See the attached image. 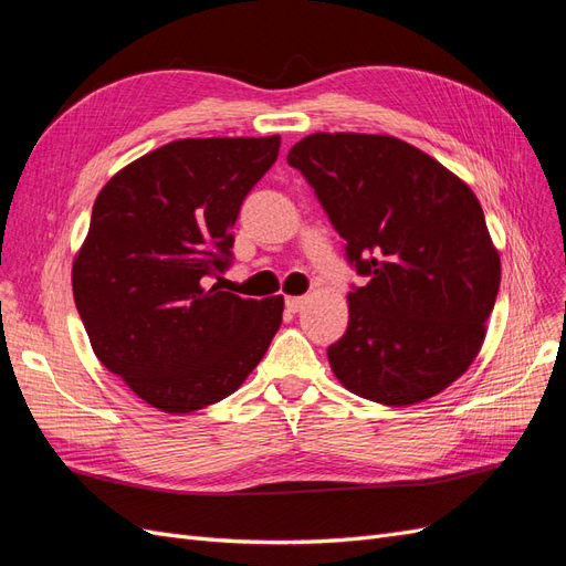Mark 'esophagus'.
Masks as SVG:
<instances>
[{
  "instance_id": "esophagus-1",
  "label": "esophagus",
  "mask_w": 566,
  "mask_h": 566,
  "mask_svg": "<svg viewBox=\"0 0 566 566\" xmlns=\"http://www.w3.org/2000/svg\"><path fill=\"white\" fill-rule=\"evenodd\" d=\"M306 302H310V297H285V306L290 312H302L304 306H306Z\"/></svg>"
}]
</instances>
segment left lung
<instances>
[{
    "label": "left lung",
    "instance_id": "1",
    "mask_svg": "<svg viewBox=\"0 0 566 566\" xmlns=\"http://www.w3.org/2000/svg\"><path fill=\"white\" fill-rule=\"evenodd\" d=\"M314 186L364 287L328 347L339 385L413 406L476 358L501 285V254L472 188L397 136L316 132L287 153Z\"/></svg>",
    "mask_w": 566,
    "mask_h": 566
}]
</instances>
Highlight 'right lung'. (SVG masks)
Here are the masks:
<instances>
[{"label":"right lung","instance_id":"add662e5","mask_svg":"<svg viewBox=\"0 0 566 566\" xmlns=\"http://www.w3.org/2000/svg\"><path fill=\"white\" fill-rule=\"evenodd\" d=\"M279 148V134L179 139L119 169L94 200L73 262L75 306L98 361L163 413L227 399L281 328L283 295L208 287Z\"/></svg>","mask_w":566,"mask_h":566}]
</instances>
